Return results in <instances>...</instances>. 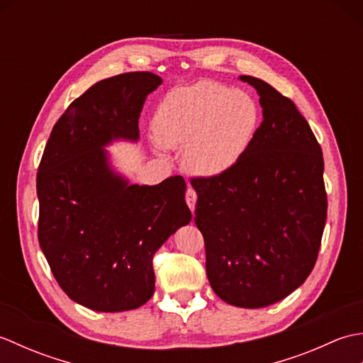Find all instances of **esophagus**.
Returning <instances> with one entry per match:
<instances>
[{
	"label": "esophagus",
	"mask_w": 363,
	"mask_h": 363,
	"mask_svg": "<svg viewBox=\"0 0 363 363\" xmlns=\"http://www.w3.org/2000/svg\"><path fill=\"white\" fill-rule=\"evenodd\" d=\"M186 201H187V204H189V207H190V211L194 212L195 211V206H196V191L194 190V189H187V191H186Z\"/></svg>",
	"instance_id": "esophagus-1"
}]
</instances>
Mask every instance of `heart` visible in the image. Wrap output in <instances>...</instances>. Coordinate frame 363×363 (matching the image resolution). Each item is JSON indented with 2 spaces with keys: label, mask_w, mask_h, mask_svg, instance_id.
I'll use <instances>...</instances> for the list:
<instances>
[{
  "label": "heart",
  "mask_w": 363,
  "mask_h": 363,
  "mask_svg": "<svg viewBox=\"0 0 363 363\" xmlns=\"http://www.w3.org/2000/svg\"><path fill=\"white\" fill-rule=\"evenodd\" d=\"M259 109L243 90L218 82L176 89L162 99L152 120L154 135L168 148H184V165L199 176L229 172L256 134Z\"/></svg>",
  "instance_id": "heart-1"
}]
</instances>
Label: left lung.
<instances>
[{"label": "left lung", "instance_id": "left-lung-1", "mask_svg": "<svg viewBox=\"0 0 363 363\" xmlns=\"http://www.w3.org/2000/svg\"><path fill=\"white\" fill-rule=\"evenodd\" d=\"M260 126L229 172L194 177L195 223L212 290L228 304L259 309L289 296L312 273L328 215L325 160L309 123L265 81Z\"/></svg>", "mask_w": 363, "mask_h": 363}]
</instances>
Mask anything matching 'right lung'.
<instances>
[{
  "mask_svg": "<svg viewBox=\"0 0 363 363\" xmlns=\"http://www.w3.org/2000/svg\"><path fill=\"white\" fill-rule=\"evenodd\" d=\"M160 84L150 72L96 82L54 125L38 165V243L60 289L91 311L143 306L154 254L191 220L182 176L129 186L103 148L137 140L145 99Z\"/></svg>",
  "mask_w": 363,
  "mask_h": 363,
  "instance_id": "1",
  "label": "right lung"
}]
</instances>
